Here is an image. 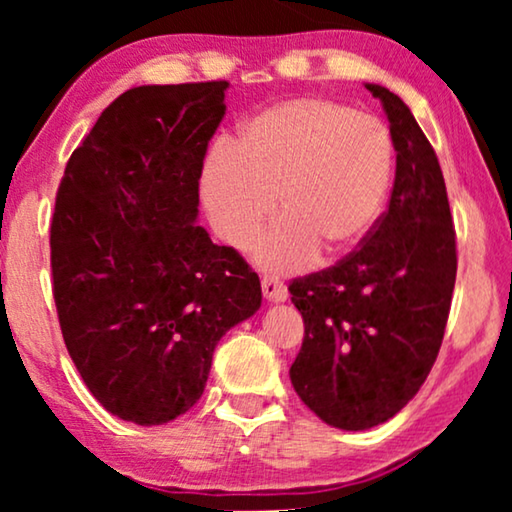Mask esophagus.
<instances>
[{
	"label": "esophagus",
	"mask_w": 512,
	"mask_h": 512,
	"mask_svg": "<svg viewBox=\"0 0 512 512\" xmlns=\"http://www.w3.org/2000/svg\"><path fill=\"white\" fill-rule=\"evenodd\" d=\"M261 286H263V296L265 300H270V303H284L286 298H289V291H286V286L279 282L277 277L272 275H265L261 279Z\"/></svg>",
	"instance_id": "1"
}]
</instances>
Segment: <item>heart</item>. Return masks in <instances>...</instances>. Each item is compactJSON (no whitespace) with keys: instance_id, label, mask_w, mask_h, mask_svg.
<instances>
[{"instance_id":"obj_1","label":"heart","mask_w":512,"mask_h":512,"mask_svg":"<svg viewBox=\"0 0 512 512\" xmlns=\"http://www.w3.org/2000/svg\"><path fill=\"white\" fill-rule=\"evenodd\" d=\"M391 179V139L373 116L328 100H289L244 123L235 146L202 163L200 198L214 233L265 270H305L319 251L338 256L370 233Z\"/></svg>"}]
</instances>
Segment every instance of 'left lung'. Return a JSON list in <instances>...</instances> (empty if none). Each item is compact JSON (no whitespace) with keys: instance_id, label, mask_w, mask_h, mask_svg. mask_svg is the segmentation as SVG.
Returning a JSON list of instances; mask_svg holds the SVG:
<instances>
[{"instance_id":"8db88e82","label":"left lung","mask_w":512,"mask_h":512,"mask_svg":"<svg viewBox=\"0 0 512 512\" xmlns=\"http://www.w3.org/2000/svg\"><path fill=\"white\" fill-rule=\"evenodd\" d=\"M366 88L382 102L396 151L389 209L354 254L289 286L305 321L291 384L342 431L373 429L415 398L443 342L457 277L436 151L401 97Z\"/></svg>"}]
</instances>
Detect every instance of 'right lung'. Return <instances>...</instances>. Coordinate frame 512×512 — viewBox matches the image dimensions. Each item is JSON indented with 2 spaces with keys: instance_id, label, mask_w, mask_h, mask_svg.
<instances>
[{
  "instance_id": "right-lung-1",
  "label": "right lung",
  "mask_w": 512,
  "mask_h": 512,
  "mask_svg": "<svg viewBox=\"0 0 512 512\" xmlns=\"http://www.w3.org/2000/svg\"><path fill=\"white\" fill-rule=\"evenodd\" d=\"M226 88L125 90L58 188L51 270L62 338L102 408L139 426L198 403L219 340L263 300L244 258L198 226L202 160Z\"/></svg>"
}]
</instances>
